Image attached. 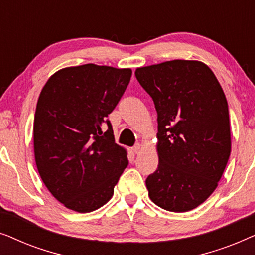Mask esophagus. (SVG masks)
Returning a JSON list of instances; mask_svg holds the SVG:
<instances>
[{
    "instance_id": "34e87169",
    "label": "esophagus",
    "mask_w": 255,
    "mask_h": 255,
    "mask_svg": "<svg viewBox=\"0 0 255 255\" xmlns=\"http://www.w3.org/2000/svg\"><path fill=\"white\" fill-rule=\"evenodd\" d=\"M140 149H141V145H140V144H137V145H134L133 147H132V151H133L134 154H138V153L140 152Z\"/></svg>"
}]
</instances>
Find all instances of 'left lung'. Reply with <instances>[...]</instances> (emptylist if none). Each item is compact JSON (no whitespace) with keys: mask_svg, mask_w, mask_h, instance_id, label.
Listing matches in <instances>:
<instances>
[{"mask_svg":"<svg viewBox=\"0 0 255 255\" xmlns=\"http://www.w3.org/2000/svg\"><path fill=\"white\" fill-rule=\"evenodd\" d=\"M135 78L158 114V169L146 179L158 207L186 212L218 186L231 153L229 108L204 62L170 60L139 67Z\"/></svg>","mask_w":255,"mask_h":255,"instance_id":"1","label":"left lung"}]
</instances>
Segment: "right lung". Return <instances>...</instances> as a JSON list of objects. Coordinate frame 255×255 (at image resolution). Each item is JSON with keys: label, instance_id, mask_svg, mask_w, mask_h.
<instances>
[{"label": "right lung", "instance_id": "add662e5", "mask_svg": "<svg viewBox=\"0 0 255 255\" xmlns=\"http://www.w3.org/2000/svg\"><path fill=\"white\" fill-rule=\"evenodd\" d=\"M130 68L86 64L59 69L41 89L33 122L37 169L67 209L92 212L113 197L128 166L108 115L130 82Z\"/></svg>", "mask_w": 255, "mask_h": 255}]
</instances>
